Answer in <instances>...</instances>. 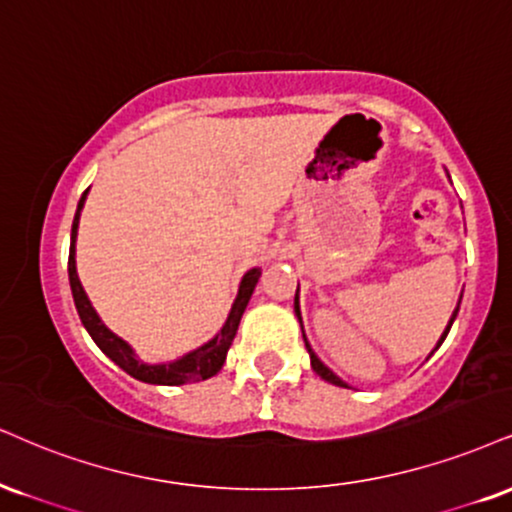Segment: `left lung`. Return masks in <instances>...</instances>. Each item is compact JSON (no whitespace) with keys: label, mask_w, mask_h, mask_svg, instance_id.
Here are the masks:
<instances>
[{"label":"left lung","mask_w":512,"mask_h":512,"mask_svg":"<svg viewBox=\"0 0 512 512\" xmlns=\"http://www.w3.org/2000/svg\"><path fill=\"white\" fill-rule=\"evenodd\" d=\"M460 298H463V295H460ZM458 310H460V300H458V305H455V310H453V315H451V319H448V324H446V329H443V334H441V338L439 341H436V348L434 350H439V346L443 341H446V336H448V331H451V326H453V322H455V317H458ZM295 315H298V319H300V303H298V291H295ZM303 338H305V334H303ZM305 348H307V353H310V362H312V369H315V372L319 374V377H322L324 381H329V384H334V386H343V389H350V386L346 384V381H343L341 377H336L334 372H331L329 367L324 365L322 360H319V357L315 355V350H312V346L310 343H307V338H305ZM432 350V353H434Z\"/></svg>","instance_id":"8db88e82"}]
</instances>
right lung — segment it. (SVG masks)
Instances as JSON below:
<instances>
[{
  "mask_svg": "<svg viewBox=\"0 0 512 512\" xmlns=\"http://www.w3.org/2000/svg\"><path fill=\"white\" fill-rule=\"evenodd\" d=\"M90 190V188H88ZM88 190H85L83 197L78 200L76 217H73L71 226V248H69V283L73 293V303H76L78 317L83 322L85 331L92 336V341L97 343V348L102 350L109 360L116 362L123 372L131 374L133 379L145 381V384H157V386H181V384H195V381H205L219 372L226 362V353H229L233 338H236L240 317H243L245 307L250 303V295L255 291L257 281H260L262 269L255 267L250 272L243 274L240 279L236 300H233L229 317H226L224 326L219 329V334L209 338L207 343H202L200 348L190 350V353L176 357L171 362H145L143 357H138L133 346L128 341H123L119 334H114L107 324L102 322V317L97 315V310L92 307L88 293L83 291V283L78 279L76 272V238H78V221L80 212H83L85 197H88Z\"/></svg>",
  "mask_w": 512,
  "mask_h": 512,
  "instance_id": "right-lung-1",
  "label": "right lung"
}]
</instances>
